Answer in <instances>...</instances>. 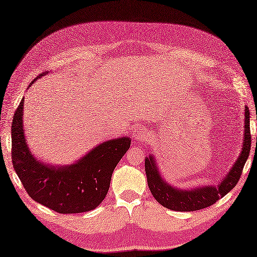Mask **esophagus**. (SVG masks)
I'll return each mask as SVG.
<instances>
[{"instance_id": "obj_1", "label": "esophagus", "mask_w": 257, "mask_h": 257, "mask_svg": "<svg viewBox=\"0 0 257 257\" xmlns=\"http://www.w3.org/2000/svg\"><path fill=\"white\" fill-rule=\"evenodd\" d=\"M148 132H147L146 129H144V128H138V129H136L135 132H134V138L136 139V140H140V139H146V138H148Z\"/></svg>"}]
</instances>
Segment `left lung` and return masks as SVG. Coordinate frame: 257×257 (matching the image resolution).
<instances>
[{"label": "left lung", "mask_w": 257, "mask_h": 257, "mask_svg": "<svg viewBox=\"0 0 257 257\" xmlns=\"http://www.w3.org/2000/svg\"><path fill=\"white\" fill-rule=\"evenodd\" d=\"M244 113V136L242 143V150L239 152L236 161L232 168L223 177L216 185L207 184L191 189H180L173 187L161 176L159 165L154 155L146 157L145 168L147 174L148 187L154 198L161 205L169 210L179 212L198 211L204 207L214 204L216 201L222 199L235 187L241 178L243 167L246 162L250 150V130H249V110L245 106ZM257 143V138H256Z\"/></svg>", "instance_id": "1"}]
</instances>
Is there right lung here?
Returning a JSON list of instances; mask_svg holds the SVG:
<instances>
[{"mask_svg":"<svg viewBox=\"0 0 257 257\" xmlns=\"http://www.w3.org/2000/svg\"><path fill=\"white\" fill-rule=\"evenodd\" d=\"M43 73L32 81V86ZM24 98L13 116L12 162L27 194L62 214L88 212L106 198L114 168L130 147L128 136L97 145L70 165H51L32 154L24 134Z\"/></svg>","mask_w":257,"mask_h":257,"instance_id":"right-lung-1","label":"right lung"}]
</instances>
